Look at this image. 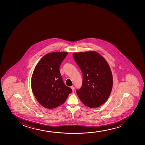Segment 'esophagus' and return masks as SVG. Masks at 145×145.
I'll return each mask as SVG.
<instances>
[{"label": "esophagus", "mask_w": 145, "mask_h": 145, "mask_svg": "<svg viewBox=\"0 0 145 145\" xmlns=\"http://www.w3.org/2000/svg\"><path fill=\"white\" fill-rule=\"evenodd\" d=\"M71 88H72V91H74V87H73V86H72V87H71Z\"/></svg>", "instance_id": "1"}]
</instances>
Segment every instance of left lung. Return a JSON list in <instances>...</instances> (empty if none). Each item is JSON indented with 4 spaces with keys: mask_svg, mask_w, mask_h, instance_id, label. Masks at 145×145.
<instances>
[{
    "mask_svg": "<svg viewBox=\"0 0 145 145\" xmlns=\"http://www.w3.org/2000/svg\"><path fill=\"white\" fill-rule=\"evenodd\" d=\"M72 55L83 76L82 86L76 90L77 94L87 106H100L108 99L113 87L109 65L102 55L93 51L73 53Z\"/></svg>",
    "mask_w": 145,
    "mask_h": 145,
    "instance_id": "left-lung-1",
    "label": "left lung"
}]
</instances>
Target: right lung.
Listing matches in <instances>:
<instances>
[{
  "instance_id": "1",
  "label": "right lung",
  "mask_w": 145,
  "mask_h": 145,
  "mask_svg": "<svg viewBox=\"0 0 145 145\" xmlns=\"http://www.w3.org/2000/svg\"><path fill=\"white\" fill-rule=\"evenodd\" d=\"M67 52H54L44 56L35 67L31 80L32 92L38 102L52 109L65 103L72 89L64 84L59 71Z\"/></svg>"
}]
</instances>
